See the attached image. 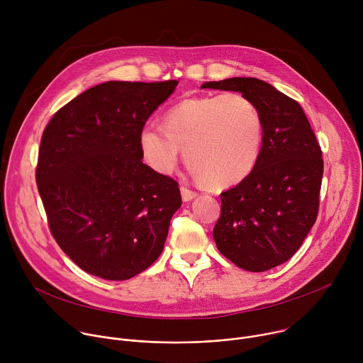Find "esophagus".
<instances>
[{
  "instance_id": "obj_1",
  "label": "esophagus",
  "mask_w": 363,
  "mask_h": 363,
  "mask_svg": "<svg viewBox=\"0 0 363 363\" xmlns=\"http://www.w3.org/2000/svg\"><path fill=\"white\" fill-rule=\"evenodd\" d=\"M181 195H182V199L184 201H191L192 198H195L198 194L186 186H181Z\"/></svg>"
}]
</instances>
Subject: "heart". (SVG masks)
<instances>
[{"label": "heart", "mask_w": 363, "mask_h": 363, "mask_svg": "<svg viewBox=\"0 0 363 363\" xmlns=\"http://www.w3.org/2000/svg\"><path fill=\"white\" fill-rule=\"evenodd\" d=\"M143 162L171 174L181 153L195 178L211 188H228L255 168L263 147V116L245 94L228 91L184 99L164 115V126L145 123L138 133Z\"/></svg>", "instance_id": "obj_1"}]
</instances>
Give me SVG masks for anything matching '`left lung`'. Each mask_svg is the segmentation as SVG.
Here are the masks:
<instances>
[{
  "label": "left lung",
  "mask_w": 363,
  "mask_h": 363,
  "mask_svg": "<svg viewBox=\"0 0 363 363\" xmlns=\"http://www.w3.org/2000/svg\"><path fill=\"white\" fill-rule=\"evenodd\" d=\"M240 91L263 116V147L252 172L223 192L213 230L220 252L247 272L283 264L300 248L319 213L322 149L298 101L254 77L206 82Z\"/></svg>",
  "instance_id": "1"
}]
</instances>
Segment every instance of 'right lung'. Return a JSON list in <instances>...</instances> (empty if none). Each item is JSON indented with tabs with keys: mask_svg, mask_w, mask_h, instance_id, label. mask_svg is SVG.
Instances as JSON below:
<instances>
[{
	"mask_svg": "<svg viewBox=\"0 0 363 363\" xmlns=\"http://www.w3.org/2000/svg\"><path fill=\"white\" fill-rule=\"evenodd\" d=\"M178 86L106 82L59 109L38 149L37 188L51 235L89 274L128 280L161 255L178 182L142 162L138 133Z\"/></svg>",
	"mask_w": 363,
	"mask_h": 363,
	"instance_id": "obj_1",
	"label": "right lung"
}]
</instances>
